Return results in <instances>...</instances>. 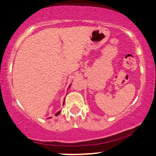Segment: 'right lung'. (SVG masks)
Returning a JSON list of instances; mask_svg holds the SVG:
<instances>
[{
    "instance_id": "1",
    "label": "right lung",
    "mask_w": 156,
    "mask_h": 156,
    "mask_svg": "<svg viewBox=\"0 0 156 156\" xmlns=\"http://www.w3.org/2000/svg\"><path fill=\"white\" fill-rule=\"evenodd\" d=\"M70 86H71V84H70V85H69V87H70ZM63 105H64V103H63ZM60 113H61V111H59V112H57V113H56V114H55V116H58V114H60ZM50 118H51V117H50Z\"/></svg>"
}]
</instances>
